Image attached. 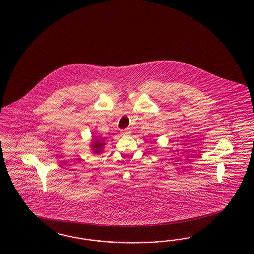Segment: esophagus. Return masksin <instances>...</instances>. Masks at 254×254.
<instances>
[{
	"mask_svg": "<svg viewBox=\"0 0 254 254\" xmlns=\"http://www.w3.org/2000/svg\"><path fill=\"white\" fill-rule=\"evenodd\" d=\"M128 134H130V130L129 129H124V130H121V135H128Z\"/></svg>",
	"mask_w": 254,
	"mask_h": 254,
	"instance_id": "34e87169",
	"label": "esophagus"
}]
</instances>
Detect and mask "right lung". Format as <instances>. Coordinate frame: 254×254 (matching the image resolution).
<instances>
[{
    "mask_svg": "<svg viewBox=\"0 0 254 254\" xmlns=\"http://www.w3.org/2000/svg\"><path fill=\"white\" fill-rule=\"evenodd\" d=\"M104 145H105V143L102 139H100V138L97 136H93L91 147H92L94 154H100L102 152V148Z\"/></svg>",
    "mask_w": 254,
    "mask_h": 254,
    "instance_id": "add662e5",
    "label": "right lung"
}]
</instances>
